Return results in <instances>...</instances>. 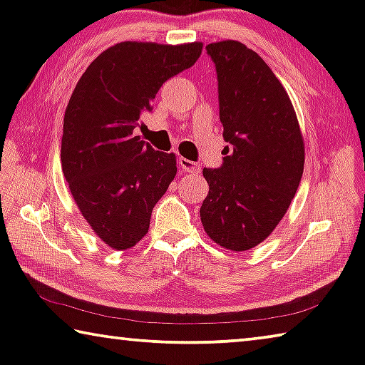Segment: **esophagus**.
Returning <instances> with one entry per match:
<instances>
[{
  "mask_svg": "<svg viewBox=\"0 0 365 365\" xmlns=\"http://www.w3.org/2000/svg\"><path fill=\"white\" fill-rule=\"evenodd\" d=\"M178 164H180V169L183 172H187V174H197L200 172V165H197L196 163H193V160H190L187 158H180L178 159Z\"/></svg>",
  "mask_w": 365,
  "mask_h": 365,
  "instance_id": "1",
  "label": "esophagus"
}]
</instances>
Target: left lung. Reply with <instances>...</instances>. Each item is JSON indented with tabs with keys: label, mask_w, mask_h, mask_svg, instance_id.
<instances>
[{
	"label": "left lung",
	"mask_w": 365,
	"mask_h": 365,
	"mask_svg": "<svg viewBox=\"0 0 365 365\" xmlns=\"http://www.w3.org/2000/svg\"><path fill=\"white\" fill-rule=\"evenodd\" d=\"M219 80L224 148L220 169H205V232L230 251L262 243L287 214L304 169V138L280 80L237 40L211 43Z\"/></svg>",
	"instance_id": "left-lung-1"
}]
</instances>
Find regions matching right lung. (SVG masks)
Instances as JSON below:
<instances>
[{
    "label": "right lung",
    "mask_w": 365,
    "mask_h": 365,
    "mask_svg": "<svg viewBox=\"0 0 365 365\" xmlns=\"http://www.w3.org/2000/svg\"><path fill=\"white\" fill-rule=\"evenodd\" d=\"M202 43L122 41L91 63L66 108L61 164L80 214L117 251L150 230L153 207L177 174L174 153L135 137L160 86L193 66Z\"/></svg>",
    "instance_id": "1"
}]
</instances>
